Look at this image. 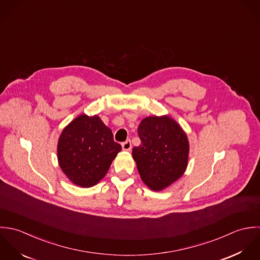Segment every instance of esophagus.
I'll return each mask as SVG.
<instances>
[{
  "instance_id": "esophagus-1",
  "label": "esophagus",
  "mask_w": 260,
  "mask_h": 260,
  "mask_svg": "<svg viewBox=\"0 0 260 260\" xmlns=\"http://www.w3.org/2000/svg\"><path fill=\"white\" fill-rule=\"evenodd\" d=\"M121 147H122L123 151H131V149H132V142L129 140H127V141H125V142H123L121 144Z\"/></svg>"
}]
</instances>
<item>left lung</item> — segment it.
I'll use <instances>...</instances> for the list:
<instances>
[{
	"mask_svg": "<svg viewBox=\"0 0 260 260\" xmlns=\"http://www.w3.org/2000/svg\"><path fill=\"white\" fill-rule=\"evenodd\" d=\"M138 134L142 143L133 149V157L142 180L152 190L159 191L177 181L187 168V136L168 116L144 118Z\"/></svg>",
	"mask_w": 260,
	"mask_h": 260,
	"instance_id": "obj_1",
	"label": "left lung"
}]
</instances>
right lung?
Wrapping results in <instances>:
<instances>
[{"instance_id": "add662e5", "label": "right lung", "mask_w": 260, "mask_h": 260, "mask_svg": "<svg viewBox=\"0 0 260 260\" xmlns=\"http://www.w3.org/2000/svg\"><path fill=\"white\" fill-rule=\"evenodd\" d=\"M120 150L98 115L82 114L63 129L57 152L63 173L75 185L87 188L104 178Z\"/></svg>"}]
</instances>
